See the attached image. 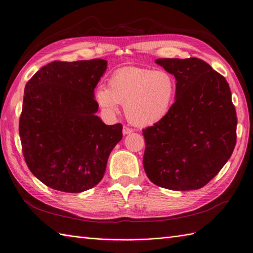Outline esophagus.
Segmentation results:
<instances>
[{"label":"esophagus","instance_id":"esophagus-1","mask_svg":"<svg viewBox=\"0 0 253 253\" xmlns=\"http://www.w3.org/2000/svg\"><path fill=\"white\" fill-rule=\"evenodd\" d=\"M132 132H133V129L131 127H128L127 126H124V128H122V133H124L125 135L129 134V133H132Z\"/></svg>","mask_w":253,"mask_h":253}]
</instances>
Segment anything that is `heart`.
I'll list each match as a JSON object with an SVG mask.
<instances>
[{"label":"heart","mask_w":253,"mask_h":253,"mask_svg":"<svg viewBox=\"0 0 253 253\" xmlns=\"http://www.w3.org/2000/svg\"><path fill=\"white\" fill-rule=\"evenodd\" d=\"M176 93V83L166 71L127 66L115 71L109 79V88L96 91L98 104L110 114L125 104V113L133 125L147 126L157 124L169 114Z\"/></svg>","instance_id":"b5f03b06"}]
</instances>
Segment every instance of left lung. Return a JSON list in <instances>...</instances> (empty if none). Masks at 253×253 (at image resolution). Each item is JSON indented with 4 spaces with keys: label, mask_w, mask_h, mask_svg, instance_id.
<instances>
[{
    "label": "left lung",
    "mask_w": 253,
    "mask_h": 253,
    "mask_svg": "<svg viewBox=\"0 0 253 253\" xmlns=\"http://www.w3.org/2000/svg\"><path fill=\"white\" fill-rule=\"evenodd\" d=\"M174 75L175 102L169 114L142 129L143 168L156 186L197 190L230 158L236 143V112L227 80L197 58L157 59Z\"/></svg>",
    "instance_id": "left-lung-1"
}]
</instances>
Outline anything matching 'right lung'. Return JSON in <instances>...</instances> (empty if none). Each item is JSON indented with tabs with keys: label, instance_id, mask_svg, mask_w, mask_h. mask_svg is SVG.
Here are the masks:
<instances>
[{
	"label": "right lung",
	"instance_id": "right-lung-1",
	"mask_svg": "<svg viewBox=\"0 0 253 253\" xmlns=\"http://www.w3.org/2000/svg\"><path fill=\"white\" fill-rule=\"evenodd\" d=\"M103 59L53 61L26 83L19 122L25 163L44 185L80 193L103 177L122 126H106L96 112L94 89L106 70Z\"/></svg>",
	"mask_w": 253,
	"mask_h": 253
}]
</instances>
